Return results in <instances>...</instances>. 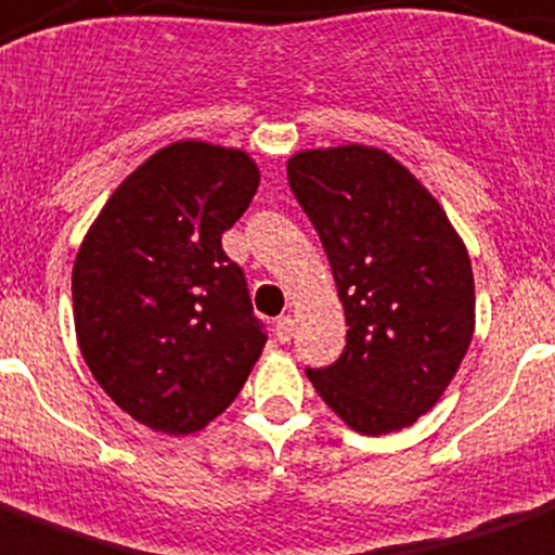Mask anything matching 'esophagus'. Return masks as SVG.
I'll return each mask as SVG.
<instances>
[{"mask_svg":"<svg viewBox=\"0 0 555 555\" xmlns=\"http://www.w3.org/2000/svg\"><path fill=\"white\" fill-rule=\"evenodd\" d=\"M273 331H276V339L285 345V341L293 339V319L291 317H279L276 324H273Z\"/></svg>","mask_w":555,"mask_h":555,"instance_id":"1","label":"esophagus"}]
</instances>
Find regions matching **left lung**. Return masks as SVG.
<instances>
[{"label":"left lung","instance_id":"1","mask_svg":"<svg viewBox=\"0 0 555 555\" xmlns=\"http://www.w3.org/2000/svg\"><path fill=\"white\" fill-rule=\"evenodd\" d=\"M287 182L348 322L339 359L308 367V379L359 434L402 430L439 402L470 348V256L425 184L385 151H301Z\"/></svg>","mask_w":555,"mask_h":555}]
</instances>
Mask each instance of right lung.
<instances>
[{
    "mask_svg": "<svg viewBox=\"0 0 555 555\" xmlns=\"http://www.w3.org/2000/svg\"><path fill=\"white\" fill-rule=\"evenodd\" d=\"M259 188L233 147L153 153L90 224L74 264L76 339L93 379L139 425L202 430L233 402L268 333L222 250Z\"/></svg>",
    "mask_w": 555,
    "mask_h": 555,
    "instance_id": "1",
    "label": "right lung"
}]
</instances>
